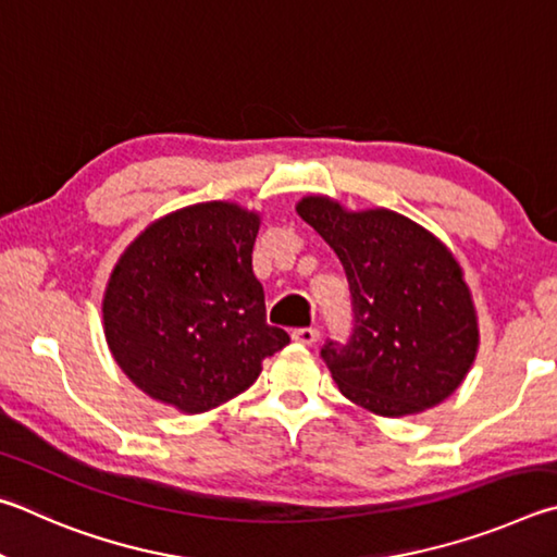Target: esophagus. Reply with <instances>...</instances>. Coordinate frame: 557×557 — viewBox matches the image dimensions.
Returning a JSON list of instances; mask_svg holds the SVG:
<instances>
[{
    "label": "esophagus",
    "mask_w": 557,
    "mask_h": 557,
    "mask_svg": "<svg viewBox=\"0 0 557 557\" xmlns=\"http://www.w3.org/2000/svg\"><path fill=\"white\" fill-rule=\"evenodd\" d=\"M294 339L298 345H315L320 339V330L318 327H298V330H294Z\"/></svg>",
    "instance_id": "34e87169"
}]
</instances>
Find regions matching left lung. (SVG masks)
<instances>
[{
  "label": "left lung",
  "mask_w": 557,
  "mask_h": 557,
  "mask_svg": "<svg viewBox=\"0 0 557 557\" xmlns=\"http://www.w3.org/2000/svg\"><path fill=\"white\" fill-rule=\"evenodd\" d=\"M296 212L335 249L349 281L352 335L320 349L343 396L386 418L443 404L480 347L472 294L453 251L386 208L349 212L308 195Z\"/></svg>",
  "instance_id": "1"
}]
</instances>
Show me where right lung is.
<instances>
[{
    "instance_id": "1",
    "label": "right lung",
    "mask_w": 557,
    "mask_h": 557,
    "mask_svg": "<svg viewBox=\"0 0 557 557\" xmlns=\"http://www.w3.org/2000/svg\"><path fill=\"white\" fill-rule=\"evenodd\" d=\"M259 212L198 202L151 222L116 261L104 337L132 384L183 413H205L257 382L290 337L267 323L251 271Z\"/></svg>"
}]
</instances>
